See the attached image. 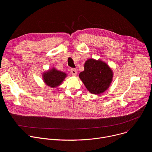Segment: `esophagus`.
Here are the masks:
<instances>
[{
	"label": "esophagus",
	"mask_w": 152,
	"mask_h": 152,
	"mask_svg": "<svg viewBox=\"0 0 152 152\" xmlns=\"http://www.w3.org/2000/svg\"><path fill=\"white\" fill-rule=\"evenodd\" d=\"M70 73H71V74H72L73 76H75L77 75V71H76V70L75 69H71V70H70Z\"/></svg>",
	"instance_id": "1"
}]
</instances>
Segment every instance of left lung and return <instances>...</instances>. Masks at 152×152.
I'll list each match as a JSON object with an SVG mask.
<instances>
[{
  "label": "left lung",
  "mask_w": 152,
  "mask_h": 152,
  "mask_svg": "<svg viewBox=\"0 0 152 152\" xmlns=\"http://www.w3.org/2000/svg\"><path fill=\"white\" fill-rule=\"evenodd\" d=\"M114 73L106 62L102 60L90 58L84 64V70L79 77L86 88L93 94L105 92L110 86Z\"/></svg>",
  "instance_id": "1"
}]
</instances>
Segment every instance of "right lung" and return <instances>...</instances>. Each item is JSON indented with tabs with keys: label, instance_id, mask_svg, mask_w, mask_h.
<instances>
[{
	"label": "right lung",
	"instance_id": "right-lung-1",
	"mask_svg": "<svg viewBox=\"0 0 152 152\" xmlns=\"http://www.w3.org/2000/svg\"><path fill=\"white\" fill-rule=\"evenodd\" d=\"M67 76L66 73L58 70L55 67H52L42 73L43 82L52 88H56L59 86Z\"/></svg>",
	"mask_w": 152,
	"mask_h": 152
}]
</instances>
